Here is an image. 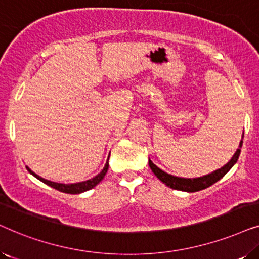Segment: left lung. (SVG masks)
Wrapping results in <instances>:
<instances>
[{"label": "left lung", "mask_w": 259, "mask_h": 259, "mask_svg": "<svg viewBox=\"0 0 259 259\" xmlns=\"http://www.w3.org/2000/svg\"><path fill=\"white\" fill-rule=\"evenodd\" d=\"M243 137H244V133H243ZM242 145H243V140H240L239 148L236 151V153L232 155L231 160H230L228 164L223 166L222 168L215 169L214 172L210 173V175L199 177V178L191 179V178H180V177L171 176V175H168V173H166L162 171V169L159 168L158 166H155L151 160H148V165H150L152 172H153L154 175L157 176V178L159 180H161V182L164 183L166 186L171 187V189H173V190L185 191V192H197V191L204 190L208 186L213 185L214 183H217L219 179H222L223 177H224L226 173H228L230 169L232 168V166L236 164L237 160H238L239 154H240V147H242Z\"/></svg>", "instance_id": "left-lung-1"}]
</instances>
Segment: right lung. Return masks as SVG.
<instances>
[{
    "mask_svg": "<svg viewBox=\"0 0 259 259\" xmlns=\"http://www.w3.org/2000/svg\"><path fill=\"white\" fill-rule=\"evenodd\" d=\"M109 158V157H108ZM27 169L28 172L30 173V175H33L35 178H37L38 180H41L42 183L47 184L48 186L53 187V189L58 190V191H61L63 193H69V194H79V193H82L84 191H88L91 189H93L94 186H97L99 183L101 182L102 179H104V177L106 173H107V169H108V160L106 161V165L105 167L102 168V171L99 173L98 176H95L94 178L92 179H88L86 182H81V183H75V184H60V183H54V182H51V180H47V179H44L41 178L40 176H37L36 173H34L31 169L28 167L27 166Z\"/></svg>",
    "mask_w": 259,
    "mask_h": 259,
    "instance_id": "1",
    "label": "right lung"
}]
</instances>
